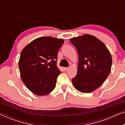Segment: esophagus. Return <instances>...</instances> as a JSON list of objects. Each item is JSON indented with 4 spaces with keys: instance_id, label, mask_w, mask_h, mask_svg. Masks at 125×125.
Wrapping results in <instances>:
<instances>
[{
    "instance_id": "1",
    "label": "esophagus",
    "mask_w": 125,
    "mask_h": 125,
    "mask_svg": "<svg viewBox=\"0 0 125 125\" xmlns=\"http://www.w3.org/2000/svg\"><path fill=\"white\" fill-rule=\"evenodd\" d=\"M68 69H69V68H67V67H65V68H64V71H67V70H68Z\"/></svg>"
}]
</instances>
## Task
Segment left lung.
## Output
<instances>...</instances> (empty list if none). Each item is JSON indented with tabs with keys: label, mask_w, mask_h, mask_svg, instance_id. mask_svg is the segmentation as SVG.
Returning <instances> with one entry per match:
<instances>
[{
	"label": "left lung",
	"mask_w": 125,
	"mask_h": 125,
	"mask_svg": "<svg viewBox=\"0 0 125 125\" xmlns=\"http://www.w3.org/2000/svg\"><path fill=\"white\" fill-rule=\"evenodd\" d=\"M70 41L76 48L79 57L73 85L80 92L90 93L99 88L109 76L112 64L110 53L101 41L88 34Z\"/></svg>",
	"instance_id": "obj_1"
}]
</instances>
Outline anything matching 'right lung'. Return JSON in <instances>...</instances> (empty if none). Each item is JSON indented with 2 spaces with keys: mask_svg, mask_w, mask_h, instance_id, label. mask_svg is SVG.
<instances>
[{
  "mask_svg": "<svg viewBox=\"0 0 125 125\" xmlns=\"http://www.w3.org/2000/svg\"><path fill=\"white\" fill-rule=\"evenodd\" d=\"M63 43L62 39L41 37L22 50L19 61L21 78L33 93L45 95L55 88L61 73L57 66V53Z\"/></svg>",
  "mask_w": 125,
  "mask_h": 125,
  "instance_id": "1",
  "label": "right lung"
}]
</instances>
